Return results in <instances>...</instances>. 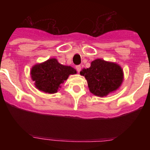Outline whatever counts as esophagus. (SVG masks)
I'll return each instance as SVG.
<instances>
[{"label": "esophagus", "mask_w": 150, "mask_h": 150, "mask_svg": "<svg viewBox=\"0 0 150 150\" xmlns=\"http://www.w3.org/2000/svg\"><path fill=\"white\" fill-rule=\"evenodd\" d=\"M76 71H77V72H79V71H81V66L80 65L76 66Z\"/></svg>", "instance_id": "1"}]
</instances>
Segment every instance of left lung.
Here are the masks:
<instances>
[{
    "instance_id": "8db88e82",
    "label": "left lung",
    "mask_w": 150,
    "mask_h": 150,
    "mask_svg": "<svg viewBox=\"0 0 150 150\" xmlns=\"http://www.w3.org/2000/svg\"><path fill=\"white\" fill-rule=\"evenodd\" d=\"M80 74L86 79L89 91L99 97L120 88L123 81V71L119 64L98 59L91 62L88 68H83Z\"/></svg>"
}]
</instances>
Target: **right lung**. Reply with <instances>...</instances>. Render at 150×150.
<instances>
[{"instance_id":"1","label":"right lung","mask_w":150,"mask_h":150,"mask_svg":"<svg viewBox=\"0 0 150 150\" xmlns=\"http://www.w3.org/2000/svg\"><path fill=\"white\" fill-rule=\"evenodd\" d=\"M75 74L76 71L74 67L61 64L56 59L35 64L30 71V76L36 88L49 94L57 92L69 75Z\"/></svg>"}]
</instances>
